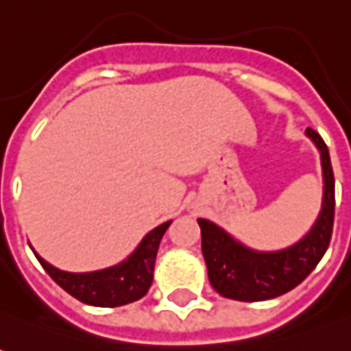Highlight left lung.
Returning <instances> with one entry per match:
<instances>
[{"instance_id":"obj_1","label":"left lung","mask_w":351,"mask_h":351,"mask_svg":"<svg viewBox=\"0 0 351 351\" xmlns=\"http://www.w3.org/2000/svg\"><path fill=\"white\" fill-rule=\"evenodd\" d=\"M305 136L320 153L324 186L319 217L295 245L272 252L254 250L210 219H198L208 278L219 295L247 303L284 295L301 284L324 256L334 225V173L322 138L313 128L305 130Z\"/></svg>"}]
</instances>
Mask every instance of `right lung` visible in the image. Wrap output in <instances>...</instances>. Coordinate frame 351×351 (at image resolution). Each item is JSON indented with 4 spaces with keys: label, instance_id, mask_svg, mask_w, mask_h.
<instances>
[{
    "label": "right lung",
    "instance_id": "add662e5",
    "mask_svg": "<svg viewBox=\"0 0 351 351\" xmlns=\"http://www.w3.org/2000/svg\"><path fill=\"white\" fill-rule=\"evenodd\" d=\"M171 221H165L159 227L152 229L141 239L136 250L110 268L95 270V272H64L48 264L36 252L34 256L43 264L48 276L54 280L69 295L87 303L93 307H120L134 303L149 291L153 282V268L159 243Z\"/></svg>",
    "mask_w": 351,
    "mask_h": 351
}]
</instances>
